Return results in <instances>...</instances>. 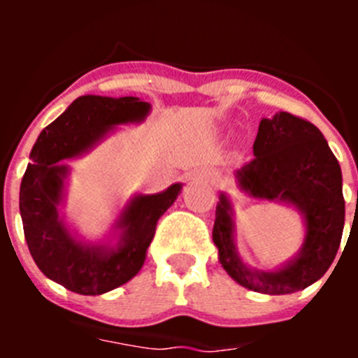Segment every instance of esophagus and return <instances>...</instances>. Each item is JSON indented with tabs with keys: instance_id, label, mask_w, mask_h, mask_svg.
<instances>
[{
	"instance_id": "obj_1",
	"label": "esophagus",
	"mask_w": 358,
	"mask_h": 358,
	"mask_svg": "<svg viewBox=\"0 0 358 358\" xmlns=\"http://www.w3.org/2000/svg\"><path fill=\"white\" fill-rule=\"evenodd\" d=\"M210 179L211 181H215V179H217V176H215V173H210Z\"/></svg>"
}]
</instances>
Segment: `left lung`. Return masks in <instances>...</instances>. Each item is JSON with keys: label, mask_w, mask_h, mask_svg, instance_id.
Instances as JSON below:
<instances>
[{"label": "left lung", "mask_w": 358, "mask_h": 358, "mask_svg": "<svg viewBox=\"0 0 358 358\" xmlns=\"http://www.w3.org/2000/svg\"><path fill=\"white\" fill-rule=\"evenodd\" d=\"M255 157L236 170V185L249 197L294 208L305 226L301 248L274 271H258L242 260L235 240V206L220 192L213 242L227 274L249 290L283 296L324 276L339 251L344 229L343 173L322 132L289 113L262 118L252 145Z\"/></svg>", "instance_id": "1"}]
</instances>
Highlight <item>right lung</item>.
<instances>
[{
  "mask_svg": "<svg viewBox=\"0 0 358 358\" xmlns=\"http://www.w3.org/2000/svg\"><path fill=\"white\" fill-rule=\"evenodd\" d=\"M152 106L138 96H78L37 138L19 188V211L30 255L41 273L82 296H100L140 273L161 215L181 194L173 182L159 194L125 202L106 238L91 242L66 222L62 208L71 169L66 161L90 154L118 131L138 125Z\"/></svg>",
  "mask_w": 358,
  "mask_h": 358,
  "instance_id": "1",
  "label": "right lung"
}]
</instances>
